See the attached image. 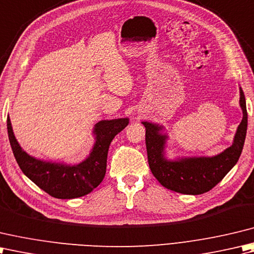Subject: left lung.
<instances>
[{"instance_id": "8db88e82", "label": "left lung", "mask_w": 254, "mask_h": 254, "mask_svg": "<svg viewBox=\"0 0 254 254\" xmlns=\"http://www.w3.org/2000/svg\"><path fill=\"white\" fill-rule=\"evenodd\" d=\"M240 106L243 117L235 134L234 143L215 157L181 158L168 160L164 157L167 136L162 127L142 122L146 127V147L150 170L160 184L174 192L199 195L208 192L235 167L242 152L248 127L246 97L240 87Z\"/></svg>"}]
</instances>
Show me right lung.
<instances>
[{"label": "right lung", "instance_id": "add662e5", "mask_svg": "<svg viewBox=\"0 0 254 254\" xmlns=\"http://www.w3.org/2000/svg\"><path fill=\"white\" fill-rule=\"evenodd\" d=\"M128 124V118L98 122L93 130L95 143L90 156L75 165L46 162L30 157L20 148L15 138L9 117L7 132L14 157L26 177L53 197L71 199L91 193L101 184L106 173L110 144Z\"/></svg>", "mask_w": 254, "mask_h": 254}]
</instances>
